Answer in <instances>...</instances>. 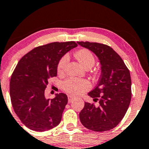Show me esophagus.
<instances>
[{
  "instance_id": "1",
  "label": "esophagus",
  "mask_w": 149,
  "mask_h": 149,
  "mask_svg": "<svg viewBox=\"0 0 149 149\" xmlns=\"http://www.w3.org/2000/svg\"><path fill=\"white\" fill-rule=\"evenodd\" d=\"M73 99H74V97L71 96V95H69V96H68V100H69V103H71V102H72Z\"/></svg>"
}]
</instances>
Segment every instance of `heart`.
<instances>
[{"mask_svg":"<svg viewBox=\"0 0 149 149\" xmlns=\"http://www.w3.org/2000/svg\"><path fill=\"white\" fill-rule=\"evenodd\" d=\"M75 56L85 68L88 67H92L95 63L94 55L92 54V52L87 49H82L77 51L75 53ZM68 60H69V56L67 55H64L61 57L57 67V72L59 73L64 72V68L68 62ZM89 87H90V84L87 80L80 79L73 77L67 78L63 82V88L64 90L71 94H79L88 89Z\"/></svg>","mask_w":149,"mask_h":149,"instance_id":"1","label":"heart"}]
</instances>
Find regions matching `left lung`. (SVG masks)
<instances>
[{"instance_id": "1", "label": "left lung", "mask_w": 149, "mask_h": 149, "mask_svg": "<svg viewBox=\"0 0 149 149\" xmlns=\"http://www.w3.org/2000/svg\"><path fill=\"white\" fill-rule=\"evenodd\" d=\"M99 59L101 75L96 87L88 93L98 105L85 102L80 112L82 124L89 130L103 132L114 128L126 114L131 100L130 71L110 46L96 42H78Z\"/></svg>"}]
</instances>
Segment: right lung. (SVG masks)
<instances>
[{"mask_svg": "<svg viewBox=\"0 0 149 149\" xmlns=\"http://www.w3.org/2000/svg\"><path fill=\"white\" fill-rule=\"evenodd\" d=\"M77 46L75 42L50 43L35 48L18 62L10 80V98L15 113L30 130L46 131L60 123L67 96L60 93L47 99L44 91L49 78L57 76L61 57Z\"/></svg>", "mask_w": 149, "mask_h": 149, "instance_id": "right-lung-1", "label": "right lung"}]
</instances>
